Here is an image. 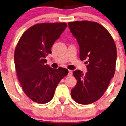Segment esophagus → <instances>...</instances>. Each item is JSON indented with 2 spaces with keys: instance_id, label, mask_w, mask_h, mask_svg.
<instances>
[{
  "instance_id": "1",
  "label": "esophagus",
  "mask_w": 126,
  "mask_h": 126,
  "mask_svg": "<svg viewBox=\"0 0 126 126\" xmlns=\"http://www.w3.org/2000/svg\"><path fill=\"white\" fill-rule=\"evenodd\" d=\"M72 71L69 70V71H68V76H72Z\"/></svg>"
}]
</instances>
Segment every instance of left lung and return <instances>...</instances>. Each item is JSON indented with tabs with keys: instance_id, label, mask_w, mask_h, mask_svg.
<instances>
[{
	"instance_id": "1",
	"label": "left lung",
	"mask_w": 126,
	"mask_h": 126,
	"mask_svg": "<svg viewBox=\"0 0 126 126\" xmlns=\"http://www.w3.org/2000/svg\"><path fill=\"white\" fill-rule=\"evenodd\" d=\"M68 26L79 44L80 59L88 63L85 74L79 70L73 72L77 83L71 97L79 104H91L103 96L115 74L116 44L109 31L97 22L75 21Z\"/></svg>"
}]
</instances>
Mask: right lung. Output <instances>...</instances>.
<instances>
[{
  "mask_svg": "<svg viewBox=\"0 0 126 126\" xmlns=\"http://www.w3.org/2000/svg\"><path fill=\"white\" fill-rule=\"evenodd\" d=\"M67 24L65 22L41 23L30 27L20 38L15 50L17 77L24 93L38 104L52 100L61 80L68 70L54 69L46 64V57Z\"/></svg>",
  "mask_w": 126,
  "mask_h": 126,
  "instance_id": "add662e5",
  "label": "right lung"
}]
</instances>
